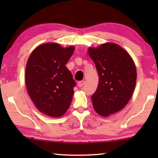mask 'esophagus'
<instances>
[{
  "label": "esophagus",
  "mask_w": 158,
  "mask_h": 158,
  "mask_svg": "<svg viewBox=\"0 0 158 158\" xmlns=\"http://www.w3.org/2000/svg\"><path fill=\"white\" fill-rule=\"evenodd\" d=\"M84 85H85V81L84 80L78 81V83H77V85H78V87H79V88H81V87H82Z\"/></svg>",
  "instance_id": "34e87169"
}]
</instances>
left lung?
I'll return each mask as SVG.
<instances>
[{
  "instance_id": "obj_1",
  "label": "left lung",
  "mask_w": 158,
  "mask_h": 158,
  "mask_svg": "<svg viewBox=\"0 0 158 158\" xmlns=\"http://www.w3.org/2000/svg\"><path fill=\"white\" fill-rule=\"evenodd\" d=\"M95 63L99 84L91 96L93 106L99 115L108 117L123 109L131 99L137 80V70L131 57L114 43L89 48Z\"/></svg>"
}]
</instances>
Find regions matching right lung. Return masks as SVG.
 Returning <instances> with one entry per match:
<instances>
[{"mask_svg":"<svg viewBox=\"0 0 158 158\" xmlns=\"http://www.w3.org/2000/svg\"><path fill=\"white\" fill-rule=\"evenodd\" d=\"M73 51V47L48 43L36 48L27 61V91L38 109L50 117L62 116L72 102L77 83L65 64Z\"/></svg>","mask_w":158,"mask_h":158,"instance_id":"obj_1","label":"right lung"}]
</instances>
